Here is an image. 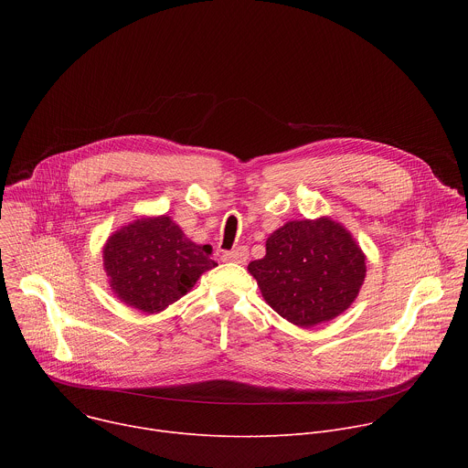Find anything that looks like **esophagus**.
Masks as SVG:
<instances>
[{"label": "esophagus", "mask_w": 468, "mask_h": 468, "mask_svg": "<svg viewBox=\"0 0 468 468\" xmlns=\"http://www.w3.org/2000/svg\"><path fill=\"white\" fill-rule=\"evenodd\" d=\"M222 259H224V261H229V262H239V264H242V262H246V259H248V248L239 246V248L231 250V251H226V253L222 255Z\"/></svg>", "instance_id": "esophagus-1"}]
</instances>
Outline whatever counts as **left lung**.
<instances>
[{"mask_svg":"<svg viewBox=\"0 0 468 468\" xmlns=\"http://www.w3.org/2000/svg\"><path fill=\"white\" fill-rule=\"evenodd\" d=\"M248 272L278 314L313 327L356 302L367 276V255L331 217L291 220L266 239L264 257L251 261Z\"/></svg>","mask_w":468,"mask_h":468,"instance_id":"left-lung-1","label":"left lung"}]
</instances>
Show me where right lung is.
<instances>
[{
  "label": "right lung",
  "mask_w": 468,
  "mask_h": 468,
  "mask_svg": "<svg viewBox=\"0 0 468 468\" xmlns=\"http://www.w3.org/2000/svg\"><path fill=\"white\" fill-rule=\"evenodd\" d=\"M215 266L211 246L192 242L166 215L131 220L103 244L111 291L146 314L161 313L183 298Z\"/></svg>",
  "instance_id": "1"
}]
</instances>
